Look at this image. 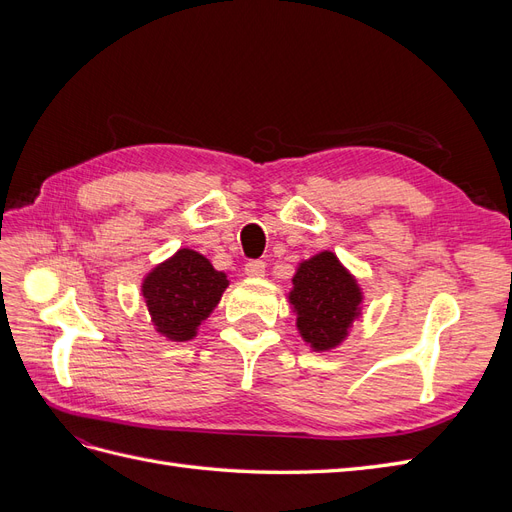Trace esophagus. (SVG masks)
<instances>
[{
	"label": "esophagus",
	"mask_w": 512,
	"mask_h": 512,
	"mask_svg": "<svg viewBox=\"0 0 512 512\" xmlns=\"http://www.w3.org/2000/svg\"><path fill=\"white\" fill-rule=\"evenodd\" d=\"M265 269H267V265L262 260H247L245 262V273L250 277H262L265 275Z\"/></svg>",
	"instance_id": "1"
}]
</instances>
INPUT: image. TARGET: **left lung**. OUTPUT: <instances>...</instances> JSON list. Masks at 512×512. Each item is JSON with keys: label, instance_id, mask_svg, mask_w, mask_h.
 I'll return each mask as SVG.
<instances>
[{"label": "left lung", "instance_id": "8db88e82", "mask_svg": "<svg viewBox=\"0 0 512 512\" xmlns=\"http://www.w3.org/2000/svg\"><path fill=\"white\" fill-rule=\"evenodd\" d=\"M288 301L297 312V329L314 350L337 348L361 316L363 292L333 252L299 262Z\"/></svg>", "mask_w": 512, "mask_h": 512}]
</instances>
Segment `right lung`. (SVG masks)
Returning <instances> with one entry per match:
<instances>
[{
	"label": "right lung",
	"mask_w": 512,
	"mask_h": 512,
	"mask_svg": "<svg viewBox=\"0 0 512 512\" xmlns=\"http://www.w3.org/2000/svg\"><path fill=\"white\" fill-rule=\"evenodd\" d=\"M226 288V273L188 247L153 267L141 286L153 327L173 342L196 337Z\"/></svg>",
	"instance_id": "obj_1"
}]
</instances>
